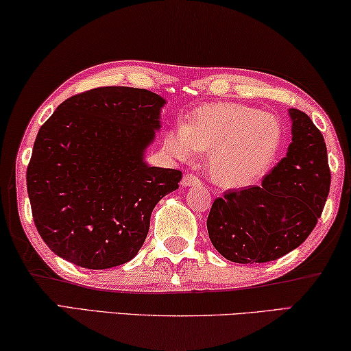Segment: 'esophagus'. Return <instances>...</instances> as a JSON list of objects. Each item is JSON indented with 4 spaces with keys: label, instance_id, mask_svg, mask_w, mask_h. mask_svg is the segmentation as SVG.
<instances>
[{
    "label": "esophagus",
    "instance_id": "esophagus-1",
    "mask_svg": "<svg viewBox=\"0 0 351 351\" xmlns=\"http://www.w3.org/2000/svg\"><path fill=\"white\" fill-rule=\"evenodd\" d=\"M200 183H202V180L196 174H193V172H188L182 179V186H196L200 185Z\"/></svg>",
    "mask_w": 351,
    "mask_h": 351
}]
</instances>
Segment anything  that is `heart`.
<instances>
[{
  "label": "heart",
  "instance_id": "heart-1",
  "mask_svg": "<svg viewBox=\"0 0 351 351\" xmlns=\"http://www.w3.org/2000/svg\"><path fill=\"white\" fill-rule=\"evenodd\" d=\"M281 136V124L272 114L239 104H213L171 130L165 146L180 162H191L199 152L210 154L216 182L247 185L266 172Z\"/></svg>",
  "mask_w": 351,
  "mask_h": 351
}]
</instances>
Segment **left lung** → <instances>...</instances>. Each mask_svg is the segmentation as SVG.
<instances>
[{
  "label": "left lung",
  "instance_id": "left-lung-1",
  "mask_svg": "<svg viewBox=\"0 0 351 351\" xmlns=\"http://www.w3.org/2000/svg\"><path fill=\"white\" fill-rule=\"evenodd\" d=\"M288 154L260 186L228 189L211 205L206 228L215 249L239 264L275 261L313 232L330 193L331 172L324 135L311 118L289 110Z\"/></svg>",
  "mask_w": 351,
  "mask_h": 351
}]
</instances>
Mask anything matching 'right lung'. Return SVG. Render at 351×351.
Instances as JSON below:
<instances>
[{"label":"right lung","instance_id":"right-lung-1","mask_svg":"<svg viewBox=\"0 0 351 351\" xmlns=\"http://www.w3.org/2000/svg\"><path fill=\"white\" fill-rule=\"evenodd\" d=\"M165 99L132 87H99L63 101L40 128L26 171L34 223L45 244L85 269L130 261L158 200L182 171L143 160Z\"/></svg>","mask_w":351,"mask_h":351}]
</instances>
